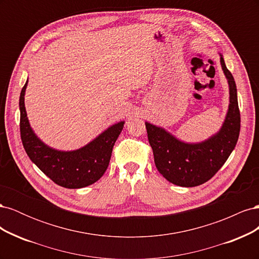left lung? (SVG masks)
Wrapping results in <instances>:
<instances>
[{
    "instance_id": "obj_1",
    "label": "left lung",
    "mask_w": 259,
    "mask_h": 259,
    "mask_svg": "<svg viewBox=\"0 0 259 259\" xmlns=\"http://www.w3.org/2000/svg\"><path fill=\"white\" fill-rule=\"evenodd\" d=\"M221 64L230 91V105L222 130L200 144H185L163 128L146 123L149 144L158 170L169 183L195 187L206 183L221 169L238 142L241 117L237 86L221 55Z\"/></svg>"
}]
</instances>
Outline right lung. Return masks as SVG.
I'll return each instance as SVG.
<instances>
[{
	"mask_svg": "<svg viewBox=\"0 0 259 259\" xmlns=\"http://www.w3.org/2000/svg\"><path fill=\"white\" fill-rule=\"evenodd\" d=\"M26 82L20 98V137L23 148L35 165L55 184L69 189L90 186L105 174L112 149L124 122L112 125L91 144L75 151H58L44 145L31 130L25 108Z\"/></svg>",
	"mask_w": 259,
	"mask_h": 259,
	"instance_id": "1",
	"label": "right lung"
}]
</instances>
